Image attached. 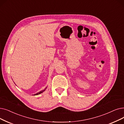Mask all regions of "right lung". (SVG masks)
<instances>
[{"mask_svg":"<svg viewBox=\"0 0 124 124\" xmlns=\"http://www.w3.org/2000/svg\"><path fill=\"white\" fill-rule=\"evenodd\" d=\"M46 88L47 87H46L45 89V90H42V91H40V92H39V93H36L35 95H39V94H41V93H42L43 92H44V91H45V90L46 89Z\"/></svg>","mask_w":124,"mask_h":124,"instance_id":"1","label":"right lung"}]
</instances>
